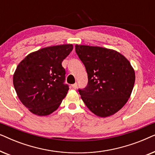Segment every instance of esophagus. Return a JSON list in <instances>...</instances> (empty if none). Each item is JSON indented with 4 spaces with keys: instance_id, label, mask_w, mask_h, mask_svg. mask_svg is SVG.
<instances>
[{
    "instance_id": "esophagus-1",
    "label": "esophagus",
    "mask_w": 155,
    "mask_h": 155,
    "mask_svg": "<svg viewBox=\"0 0 155 155\" xmlns=\"http://www.w3.org/2000/svg\"><path fill=\"white\" fill-rule=\"evenodd\" d=\"M72 87H73V89H77V87H78V83L77 82H75V84H72Z\"/></svg>"
}]
</instances>
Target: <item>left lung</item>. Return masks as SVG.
I'll return each instance as SVG.
<instances>
[{
    "label": "left lung",
    "instance_id": "8db88e82",
    "mask_svg": "<svg viewBox=\"0 0 155 155\" xmlns=\"http://www.w3.org/2000/svg\"><path fill=\"white\" fill-rule=\"evenodd\" d=\"M75 51L88 75L87 85L79 90L82 101L99 117L115 114L127 103L134 87L135 74L130 63L110 48L76 44Z\"/></svg>",
    "mask_w": 155,
    "mask_h": 155
}]
</instances>
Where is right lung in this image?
<instances>
[{
    "label": "right lung",
    "instance_id": "1",
    "mask_svg": "<svg viewBox=\"0 0 155 155\" xmlns=\"http://www.w3.org/2000/svg\"><path fill=\"white\" fill-rule=\"evenodd\" d=\"M73 48L62 44L31 52L19 63L13 85L19 99L29 111L39 116L49 115L59 107L68 92L62 63Z\"/></svg>",
    "mask_w": 155,
    "mask_h": 155
}]
</instances>
